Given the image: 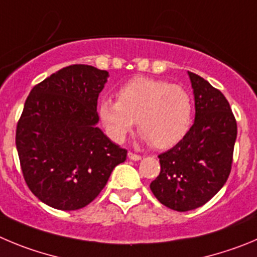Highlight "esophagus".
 Here are the masks:
<instances>
[{"label":"esophagus","mask_w":257,"mask_h":257,"mask_svg":"<svg viewBox=\"0 0 257 257\" xmlns=\"http://www.w3.org/2000/svg\"><path fill=\"white\" fill-rule=\"evenodd\" d=\"M128 157L131 158V160H133V161H140L141 158H142V156L137 155V153H133V152H129Z\"/></svg>","instance_id":"1"}]
</instances>
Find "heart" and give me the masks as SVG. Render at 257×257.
Returning <instances> with one entry per match:
<instances>
[{"instance_id": "1", "label": "heart", "mask_w": 257, "mask_h": 257, "mask_svg": "<svg viewBox=\"0 0 257 257\" xmlns=\"http://www.w3.org/2000/svg\"><path fill=\"white\" fill-rule=\"evenodd\" d=\"M117 101L104 99L99 116L115 142H123L138 123V131L155 148L177 145L194 119V99L181 85L150 77H134L116 92Z\"/></svg>"}]
</instances>
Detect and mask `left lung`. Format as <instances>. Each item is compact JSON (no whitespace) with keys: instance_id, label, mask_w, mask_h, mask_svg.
<instances>
[{"instance_id":"left-lung-1","label":"left lung","mask_w":257,"mask_h":257,"mask_svg":"<svg viewBox=\"0 0 257 257\" xmlns=\"http://www.w3.org/2000/svg\"><path fill=\"white\" fill-rule=\"evenodd\" d=\"M195 121L175 147L158 156L161 171L150 188L170 209L188 212L209 201L232 169L237 123L229 102L207 80L189 72Z\"/></svg>"}]
</instances>
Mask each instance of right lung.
Returning a JSON list of instances; mask_svg holds the SVG:
<instances>
[{"label": "right lung", "mask_w": 257, "mask_h": 257, "mask_svg": "<svg viewBox=\"0 0 257 257\" xmlns=\"http://www.w3.org/2000/svg\"><path fill=\"white\" fill-rule=\"evenodd\" d=\"M109 73L72 64L35 85L16 126L24 179L39 200L59 210L90 204L126 160L97 128V99Z\"/></svg>", "instance_id": "1"}]
</instances>
